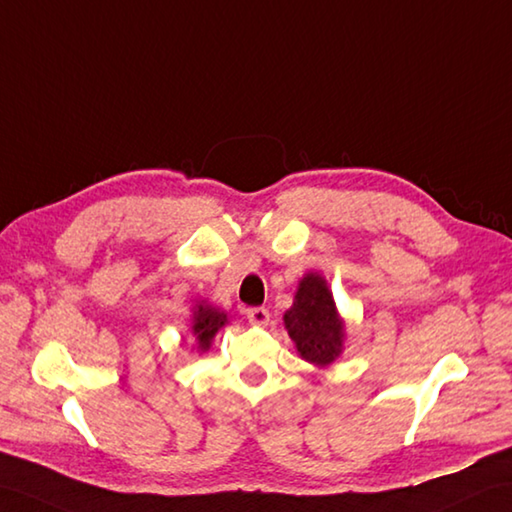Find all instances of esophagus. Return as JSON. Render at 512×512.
Masks as SVG:
<instances>
[{"label":"esophagus","mask_w":512,"mask_h":512,"mask_svg":"<svg viewBox=\"0 0 512 512\" xmlns=\"http://www.w3.org/2000/svg\"><path fill=\"white\" fill-rule=\"evenodd\" d=\"M246 318H248V323L264 327V325H268L270 314H268V310H264V307H251V310H246Z\"/></svg>","instance_id":"esophagus-1"}]
</instances>
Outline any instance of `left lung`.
I'll return each instance as SVG.
<instances>
[{
    "label": "left lung",
    "instance_id": "1",
    "mask_svg": "<svg viewBox=\"0 0 512 512\" xmlns=\"http://www.w3.org/2000/svg\"><path fill=\"white\" fill-rule=\"evenodd\" d=\"M283 325L296 353L318 368L334 364L344 351L347 325L340 316L334 294L320 272H305L294 292V301L283 314Z\"/></svg>",
    "mask_w": 512,
    "mask_h": 512
}]
</instances>
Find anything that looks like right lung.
<instances>
[{
	"mask_svg": "<svg viewBox=\"0 0 512 512\" xmlns=\"http://www.w3.org/2000/svg\"><path fill=\"white\" fill-rule=\"evenodd\" d=\"M229 323V316L220 307L211 305L209 301L200 299L192 307V334L196 338L198 351H209L211 340L216 338L218 331Z\"/></svg>",
	"mask_w": 512,
	"mask_h": 512,
	"instance_id": "obj_1",
	"label": "right lung"
}]
</instances>
